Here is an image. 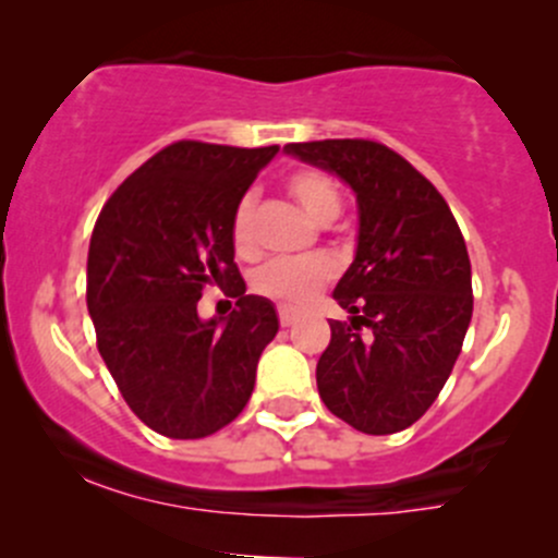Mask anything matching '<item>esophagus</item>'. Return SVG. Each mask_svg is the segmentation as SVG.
Returning <instances> with one entry per match:
<instances>
[{
    "label": "esophagus",
    "instance_id": "1",
    "mask_svg": "<svg viewBox=\"0 0 558 558\" xmlns=\"http://www.w3.org/2000/svg\"><path fill=\"white\" fill-rule=\"evenodd\" d=\"M278 318H280V326H291L302 318V311H296V307H289V305H280Z\"/></svg>",
    "mask_w": 558,
    "mask_h": 558
}]
</instances>
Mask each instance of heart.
<instances>
[{
  "label": "heart",
  "mask_w": 558,
  "mask_h": 558,
  "mask_svg": "<svg viewBox=\"0 0 558 558\" xmlns=\"http://www.w3.org/2000/svg\"><path fill=\"white\" fill-rule=\"evenodd\" d=\"M286 191L294 196L296 205L318 223H329L340 216L342 210V196L337 189L335 180L326 172L313 170H296L286 178ZM253 196L247 194L238 202L232 213V245L240 256H251L256 251V232H253ZM335 267H331L329 258L324 256H311V258H296V262H269L264 267L256 269L253 275V289L262 296L269 300L286 302V305H305L311 302L320 289L331 280Z\"/></svg>",
  "instance_id": "heart-1"
}]
</instances>
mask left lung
I'll return each mask as SVG.
<instances>
[{"label": "left lung", "mask_w": 558, "mask_h": 558, "mask_svg": "<svg viewBox=\"0 0 558 558\" xmlns=\"http://www.w3.org/2000/svg\"><path fill=\"white\" fill-rule=\"evenodd\" d=\"M283 150L337 174L359 207L356 256L331 294L351 318L329 320L331 340L315 367L320 399L364 435L408 429L446 386L472 318L459 223L424 174L373 140Z\"/></svg>", "instance_id": "left-lung-1"}]
</instances>
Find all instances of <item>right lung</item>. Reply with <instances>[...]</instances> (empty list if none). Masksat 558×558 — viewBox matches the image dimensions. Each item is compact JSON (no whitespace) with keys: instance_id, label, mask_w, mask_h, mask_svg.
Instances as JSON below:
<instances>
[{"instance_id":"obj_1","label":"right lung","mask_w":558,"mask_h":558,"mask_svg":"<svg viewBox=\"0 0 558 558\" xmlns=\"http://www.w3.org/2000/svg\"><path fill=\"white\" fill-rule=\"evenodd\" d=\"M278 150L180 140L118 185L94 227L86 302L97 348L132 413L172 440L232 424L278 335L272 302L245 294L229 234ZM205 284L239 300L227 319L198 318Z\"/></svg>"}]
</instances>
